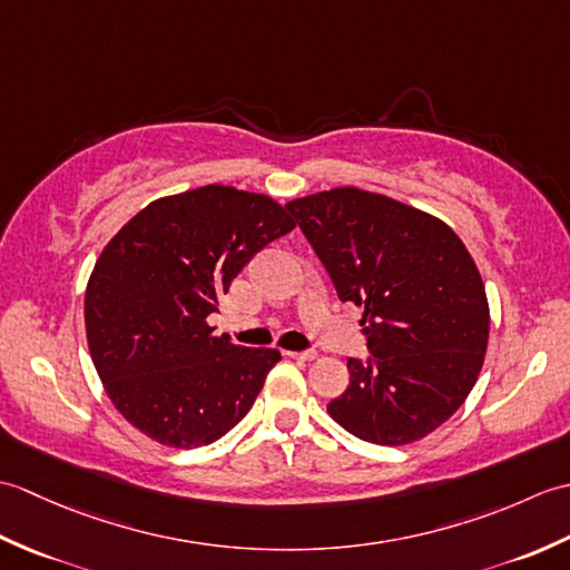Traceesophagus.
<instances>
[{
  "label": "esophagus",
  "instance_id": "34e87169",
  "mask_svg": "<svg viewBox=\"0 0 570 570\" xmlns=\"http://www.w3.org/2000/svg\"><path fill=\"white\" fill-rule=\"evenodd\" d=\"M288 357L292 360H298V362H311V360H316V353H313V350H306V353H286Z\"/></svg>",
  "mask_w": 570,
  "mask_h": 570
}]
</instances>
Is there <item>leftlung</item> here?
<instances>
[{
    "instance_id": "left-lung-1",
    "label": "left lung",
    "mask_w": 570,
    "mask_h": 570,
    "mask_svg": "<svg viewBox=\"0 0 570 570\" xmlns=\"http://www.w3.org/2000/svg\"><path fill=\"white\" fill-rule=\"evenodd\" d=\"M341 301L362 311L372 357L347 360L328 404L377 445L421 441L465 402L485 362L490 306L463 242L439 217L353 186L286 203Z\"/></svg>"
}]
</instances>
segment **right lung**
I'll list each match as a JSON object with an SVG mask.
<instances>
[{
    "label": "right lung",
    "mask_w": 570,
    "mask_h": 570,
    "mask_svg": "<svg viewBox=\"0 0 570 570\" xmlns=\"http://www.w3.org/2000/svg\"><path fill=\"white\" fill-rule=\"evenodd\" d=\"M294 227L269 196L213 184L149 203L107 242L85 288V333L131 426L198 448L247 416L282 353L235 345L208 316L242 266Z\"/></svg>",
    "instance_id": "add662e5"
}]
</instances>
